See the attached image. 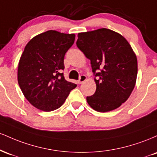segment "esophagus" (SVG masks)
Returning a JSON list of instances; mask_svg holds the SVG:
<instances>
[{"label":"esophagus","instance_id":"esophagus-1","mask_svg":"<svg viewBox=\"0 0 157 157\" xmlns=\"http://www.w3.org/2000/svg\"><path fill=\"white\" fill-rule=\"evenodd\" d=\"M86 79H87V77H86V75H80V78H79L78 82H79V83H80V84H82V83H83V82H85V81L86 80Z\"/></svg>","mask_w":157,"mask_h":157}]
</instances>
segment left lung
I'll return each mask as SVG.
<instances>
[{
    "label": "left lung",
    "mask_w": 157,
    "mask_h": 157,
    "mask_svg": "<svg viewBox=\"0 0 157 157\" xmlns=\"http://www.w3.org/2000/svg\"><path fill=\"white\" fill-rule=\"evenodd\" d=\"M77 46L91 60L97 89L86 97L99 112L120 107L130 97L137 76V60L132 48L121 35L108 29L78 34Z\"/></svg>",
    "instance_id": "left-lung-1"
}]
</instances>
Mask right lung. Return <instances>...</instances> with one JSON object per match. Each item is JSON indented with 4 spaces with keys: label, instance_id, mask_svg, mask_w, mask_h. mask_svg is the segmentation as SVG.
Segmentation results:
<instances>
[{
    "label": "right lung",
    "instance_id": "obj_1",
    "mask_svg": "<svg viewBox=\"0 0 157 157\" xmlns=\"http://www.w3.org/2000/svg\"><path fill=\"white\" fill-rule=\"evenodd\" d=\"M75 34L49 30L27 44L18 64L17 81L26 100L44 111L57 109L77 86L65 80L64 57L75 42Z\"/></svg>",
    "mask_w": 157,
    "mask_h": 157
}]
</instances>
